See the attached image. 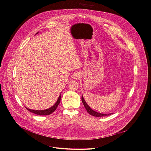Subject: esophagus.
Here are the masks:
<instances>
[{
	"label": "esophagus",
	"instance_id": "obj_1",
	"mask_svg": "<svg viewBox=\"0 0 151 151\" xmlns=\"http://www.w3.org/2000/svg\"><path fill=\"white\" fill-rule=\"evenodd\" d=\"M82 76V73L80 72H76L73 75V78L75 79H78Z\"/></svg>",
	"mask_w": 151,
	"mask_h": 151
}]
</instances>
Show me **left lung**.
<instances>
[{"label":"left lung","mask_w":151,"mask_h":151,"mask_svg":"<svg viewBox=\"0 0 151 151\" xmlns=\"http://www.w3.org/2000/svg\"><path fill=\"white\" fill-rule=\"evenodd\" d=\"M82 101L83 104L84 106L86 109V111L88 112V113L93 116H96V117H101V116H108V115H112V113L111 114H101L100 112H97L95 111H94L93 109H92L88 105H87V102L85 101L84 99L83 96V95L82 96Z\"/></svg>","instance_id":"left-lung-1"}]
</instances>
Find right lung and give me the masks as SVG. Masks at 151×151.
I'll use <instances>...</instances> for the list:
<instances>
[{"mask_svg": "<svg viewBox=\"0 0 151 151\" xmlns=\"http://www.w3.org/2000/svg\"><path fill=\"white\" fill-rule=\"evenodd\" d=\"M37 33H36V34H37ZM61 94H60V95L59 96V97L57 101V102L55 103V104L50 108H48V109H44V110H34V109H29L27 107H25V108L28 111H29L31 112H32V113H34L35 114H36V115H50L51 114H52L54 111H55V110L57 109L58 105H59V104L60 102V100H61Z\"/></svg>", "mask_w": 151, "mask_h": 151, "instance_id": "right-lung-1", "label": "right lung"}]
</instances>
